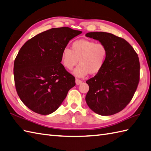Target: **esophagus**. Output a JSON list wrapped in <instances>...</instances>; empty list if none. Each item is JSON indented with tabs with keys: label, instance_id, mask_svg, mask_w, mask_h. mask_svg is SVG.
I'll list each match as a JSON object with an SVG mask.
<instances>
[{
	"label": "esophagus",
	"instance_id": "1",
	"mask_svg": "<svg viewBox=\"0 0 151 151\" xmlns=\"http://www.w3.org/2000/svg\"><path fill=\"white\" fill-rule=\"evenodd\" d=\"M82 83H83V81H81V80L78 79H76V84L77 85H81Z\"/></svg>",
	"mask_w": 151,
	"mask_h": 151
}]
</instances>
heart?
<instances>
[{
    "label": "heart",
    "mask_w": 151,
    "mask_h": 151,
    "mask_svg": "<svg viewBox=\"0 0 151 151\" xmlns=\"http://www.w3.org/2000/svg\"><path fill=\"white\" fill-rule=\"evenodd\" d=\"M108 55L106 46L90 40L79 39L71 45L70 49L65 48L61 55V63L66 70H70L78 63L73 70V74L82 78L90 73L96 75L101 71Z\"/></svg>",
    "instance_id": "b5f03b06"
}]
</instances>
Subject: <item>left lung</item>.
<instances>
[{"label":"left lung","mask_w":151,"mask_h":151,"mask_svg":"<svg viewBox=\"0 0 151 151\" xmlns=\"http://www.w3.org/2000/svg\"><path fill=\"white\" fill-rule=\"evenodd\" d=\"M87 37L105 45L108 55L101 71L87 80L85 100L92 111L110 116L122 110L131 101L139 81L138 54L129 43L110 33L88 32Z\"/></svg>","instance_id":"obj_1"}]
</instances>
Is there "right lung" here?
Here are the masks:
<instances>
[{
  "label": "right lung",
  "instance_id": "1",
  "mask_svg": "<svg viewBox=\"0 0 151 151\" xmlns=\"http://www.w3.org/2000/svg\"><path fill=\"white\" fill-rule=\"evenodd\" d=\"M81 31L54 28L24 43L14 61L17 92L22 103L39 114L55 112L76 85L75 78L61 63L63 50Z\"/></svg>",
  "mask_w": 151,
  "mask_h": 151
}]
</instances>
